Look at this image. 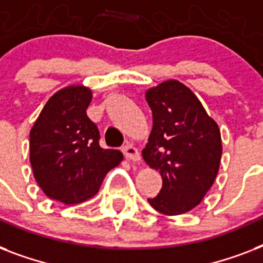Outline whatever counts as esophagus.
<instances>
[{
    "label": "esophagus",
    "instance_id": "34e87169",
    "mask_svg": "<svg viewBox=\"0 0 263 263\" xmlns=\"http://www.w3.org/2000/svg\"><path fill=\"white\" fill-rule=\"evenodd\" d=\"M124 156L127 157L128 160H131L132 162H139L140 161V154L138 152V148L134 147L132 144H127L123 147Z\"/></svg>",
    "mask_w": 263,
    "mask_h": 263
}]
</instances>
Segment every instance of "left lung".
Returning <instances> with one entry per match:
<instances>
[{
  "label": "left lung",
  "instance_id": "left-lung-1",
  "mask_svg": "<svg viewBox=\"0 0 263 263\" xmlns=\"http://www.w3.org/2000/svg\"><path fill=\"white\" fill-rule=\"evenodd\" d=\"M153 111L144 162L162 177L160 194L147 199L165 216H179L202 202L216 180L222 154L220 128L203 105L179 80L146 91Z\"/></svg>",
  "mask_w": 263,
  "mask_h": 263
}]
</instances>
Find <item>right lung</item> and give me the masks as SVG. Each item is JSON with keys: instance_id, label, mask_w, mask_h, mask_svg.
I'll return each instance as SVG.
<instances>
[{"instance_id": "add662e5", "label": "right lung", "mask_w": 263, "mask_h": 263, "mask_svg": "<svg viewBox=\"0 0 263 263\" xmlns=\"http://www.w3.org/2000/svg\"><path fill=\"white\" fill-rule=\"evenodd\" d=\"M92 92L82 84L59 90L30 131V162L50 199L78 204L97 195L105 176L123 161L119 150L99 146L98 128L86 109Z\"/></svg>"}]
</instances>
